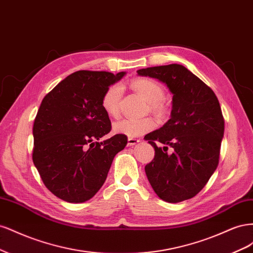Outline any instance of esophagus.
Wrapping results in <instances>:
<instances>
[{
    "label": "esophagus",
    "mask_w": 253,
    "mask_h": 253,
    "mask_svg": "<svg viewBox=\"0 0 253 253\" xmlns=\"http://www.w3.org/2000/svg\"><path fill=\"white\" fill-rule=\"evenodd\" d=\"M139 141H140L139 139L134 138V137H128V138H127V145H129V147H131V145H134L136 143H138Z\"/></svg>",
    "instance_id": "1"
}]
</instances>
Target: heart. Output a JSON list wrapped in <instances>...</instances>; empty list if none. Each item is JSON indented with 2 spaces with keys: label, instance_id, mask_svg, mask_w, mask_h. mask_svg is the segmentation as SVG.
<instances>
[{
  "label": "heart",
  "instance_id": "heart-1",
  "mask_svg": "<svg viewBox=\"0 0 253 253\" xmlns=\"http://www.w3.org/2000/svg\"><path fill=\"white\" fill-rule=\"evenodd\" d=\"M132 86L150 102L151 110L162 115L166 111V105L163 101L165 97V89L157 81L149 78H138L132 82ZM122 97V86L120 84H113L104 91L101 105L104 112L110 117H117L120 110V100ZM156 126L155 120L151 117L145 118H126L116 122L114 125V133L126 135L128 137L141 136L152 131Z\"/></svg>",
  "mask_w": 253,
  "mask_h": 253
}]
</instances>
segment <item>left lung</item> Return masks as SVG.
Wrapping results in <instances>:
<instances>
[{
    "label": "left lung",
    "instance_id": "obj_1",
    "mask_svg": "<svg viewBox=\"0 0 253 253\" xmlns=\"http://www.w3.org/2000/svg\"><path fill=\"white\" fill-rule=\"evenodd\" d=\"M139 76L164 82L172 93L171 118L144 136L155 150L144 167L153 190L168 203L194 197L216 170L225 121L214 91L188 68L169 64L142 68ZM157 143L165 144L163 150ZM173 152L168 153L167 147Z\"/></svg>",
    "mask_w": 253,
    "mask_h": 253
}]
</instances>
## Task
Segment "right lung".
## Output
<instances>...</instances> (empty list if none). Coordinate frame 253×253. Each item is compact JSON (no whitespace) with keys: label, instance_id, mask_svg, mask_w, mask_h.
I'll use <instances>...</instances> for the list:
<instances>
[{"label":"right lung","instance_id":"right-lung-1","mask_svg":"<svg viewBox=\"0 0 253 253\" xmlns=\"http://www.w3.org/2000/svg\"><path fill=\"white\" fill-rule=\"evenodd\" d=\"M126 75L79 71L43 98L33 134V162L52 194L67 203L90 200L104 183L115 155L127 143L117 134L104 141L112 126L101 100Z\"/></svg>","mask_w":253,"mask_h":253}]
</instances>
